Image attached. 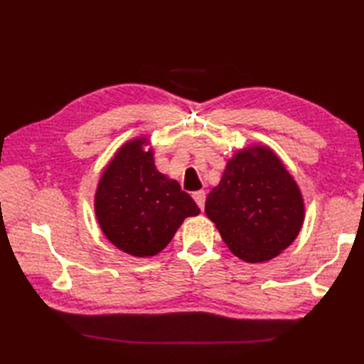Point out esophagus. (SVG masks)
<instances>
[{"label": "esophagus", "instance_id": "1", "mask_svg": "<svg viewBox=\"0 0 364 364\" xmlns=\"http://www.w3.org/2000/svg\"><path fill=\"white\" fill-rule=\"evenodd\" d=\"M192 197H194V200H196V203L198 205V208L200 210L203 211V208H205V200H206V196H205V192L203 191H197V192H194V194H192Z\"/></svg>", "mask_w": 364, "mask_h": 364}]
</instances>
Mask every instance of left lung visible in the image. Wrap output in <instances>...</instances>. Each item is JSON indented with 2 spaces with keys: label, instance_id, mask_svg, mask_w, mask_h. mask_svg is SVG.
Returning <instances> with one entry per match:
<instances>
[{
  "label": "left lung",
  "instance_id": "obj_1",
  "mask_svg": "<svg viewBox=\"0 0 364 364\" xmlns=\"http://www.w3.org/2000/svg\"><path fill=\"white\" fill-rule=\"evenodd\" d=\"M205 213L237 258L262 262L292 244L305 211L282 161L266 146H255L228 161L219 186L206 197Z\"/></svg>",
  "mask_w": 364,
  "mask_h": 364
}]
</instances>
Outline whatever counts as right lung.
I'll use <instances>...</instances> for the list:
<instances>
[{"label": "right lung", "instance_id": "1", "mask_svg": "<svg viewBox=\"0 0 364 364\" xmlns=\"http://www.w3.org/2000/svg\"><path fill=\"white\" fill-rule=\"evenodd\" d=\"M145 139L125 144L98 183L95 214L109 241L133 257H153L189 215L200 213L188 192L159 173Z\"/></svg>", "mask_w": 364, "mask_h": 364}]
</instances>
